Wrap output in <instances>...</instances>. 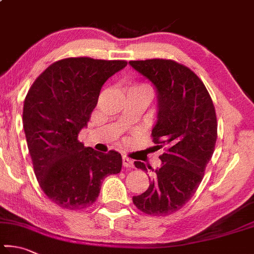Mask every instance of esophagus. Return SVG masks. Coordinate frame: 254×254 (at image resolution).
<instances>
[{
  "label": "esophagus",
  "mask_w": 254,
  "mask_h": 254,
  "mask_svg": "<svg viewBox=\"0 0 254 254\" xmlns=\"http://www.w3.org/2000/svg\"><path fill=\"white\" fill-rule=\"evenodd\" d=\"M122 163H123L124 168H133V167H134V162H133V160H131L130 158H127V156H126V155H123Z\"/></svg>",
  "instance_id": "esophagus-1"
}]
</instances>
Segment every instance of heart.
I'll list each match as a JSON object with an SVG mask.
<instances>
[{
  "label": "heart",
  "mask_w": 254,
  "mask_h": 254,
  "mask_svg": "<svg viewBox=\"0 0 254 254\" xmlns=\"http://www.w3.org/2000/svg\"><path fill=\"white\" fill-rule=\"evenodd\" d=\"M132 87H137V89H146V90H150L149 87L144 84H136V85H133Z\"/></svg>",
  "instance_id": "1"
}]
</instances>
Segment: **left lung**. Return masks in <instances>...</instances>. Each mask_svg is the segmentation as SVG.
<instances>
[{
	"label": "left lung",
	"instance_id": "obj_1",
	"mask_svg": "<svg viewBox=\"0 0 254 254\" xmlns=\"http://www.w3.org/2000/svg\"><path fill=\"white\" fill-rule=\"evenodd\" d=\"M128 64L156 90L158 112L152 137L161 167L135 161V168L154 172L149 188L133 196L137 209L150 215H169L181 209L194 194L212 158L218 124L212 99L194 72L172 60L153 59Z\"/></svg>",
	"mask_w": 254,
	"mask_h": 254
}]
</instances>
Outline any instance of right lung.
Returning <instances> with one entry per match:
<instances>
[{
  "instance_id": "1",
  "label": "right lung",
  "mask_w": 254,
  "mask_h": 254,
  "mask_svg": "<svg viewBox=\"0 0 254 254\" xmlns=\"http://www.w3.org/2000/svg\"><path fill=\"white\" fill-rule=\"evenodd\" d=\"M127 61L60 60L32 84L23 107V127L39 184L49 199L68 210L94 203L102 180L120 173L121 154L102 153L77 140L98 104L101 87Z\"/></svg>"
}]
</instances>
